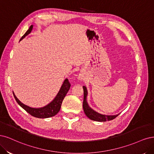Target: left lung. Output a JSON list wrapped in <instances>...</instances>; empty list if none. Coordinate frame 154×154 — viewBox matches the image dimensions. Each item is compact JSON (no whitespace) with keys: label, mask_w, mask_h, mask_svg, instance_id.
Segmentation results:
<instances>
[{"label":"left lung","mask_w":154,"mask_h":154,"mask_svg":"<svg viewBox=\"0 0 154 154\" xmlns=\"http://www.w3.org/2000/svg\"><path fill=\"white\" fill-rule=\"evenodd\" d=\"M84 90V100H83V109L84 113L91 120L97 121V122H106V121H110L115 119L117 117L118 115H102V114L99 113L95 110H93L91 107H90L88 105L87 102V96H88V90L87 88L85 86L83 87Z\"/></svg>","instance_id":"obj_1"}]
</instances>
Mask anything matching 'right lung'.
<instances>
[{
  "label": "right lung",
  "instance_id": "right-lung-1",
  "mask_svg": "<svg viewBox=\"0 0 154 154\" xmlns=\"http://www.w3.org/2000/svg\"><path fill=\"white\" fill-rule=\"evenodd\" d=\"M32 28L33 26L31 25L30 27H29V29L27 31V32L25 33L24 35L21 38L20 41H21L22 39H23L26 36H27L29 34H30L32 30ZM70 83L69 82L68 79L67 78L65 79V80L64 81L60 90L58 91L56 97L54 98V100L49 103H48L47 106L39 108H34L29 107L27 105H25L24 103H23L18 100L16 95H14V92L13 93L14 97L15 98L17 103L24 110H26L28 113L30 114L31 115H32L34 117L39 118H47L55 116L58 113V112L61 109L63 99L65 97L68 90H70Z\"/></svg>",
  "mask_w": 154,
  "mask_h": 154
}]
</instances>
